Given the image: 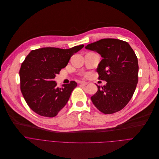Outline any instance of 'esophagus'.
<instances>
[{"label":"esophagus","mask_w":159,"mask_h":159,"mask_svg":"<svg viewBox=\"0 0 159 159\" xmlns=\"http://www.w3.org/2000/svg\"><path fill=\"white\" fill-rule=\"evenodd\" d=\"M80 85L82 86H86L87 85V83L85 81H80Z\"/></svg>","instance_id":"34e87169"}]
</instances>
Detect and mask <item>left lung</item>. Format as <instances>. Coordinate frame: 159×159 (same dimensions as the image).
Returning <instances> with one entry per match:
<instances>
[{
    "label": "left lung",
    "instance_id": "8db88e82",
    "mask_svg": "<svg viewBox=\"0 0 159 159\" xmlns=\"http://www.w3.org/2000/svg\"><path fill=\"white\" fill-rule=\"evenodd\" d=\"M102 58L97 72L99 80L107 81L91 97L93 104L102 113L111 114L122 110L132 99L138 83V60L126 42L104 39L85 46Z\"/></svg>",
    "mask_w": 159,
    "mask_h": 159
}]
</instances>
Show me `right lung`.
<instances>
[{"label": "right lung", "instance_id": "right-lung-1", "mask_svg": "<svg viewBox=\"0 0 159 159\" xmlns=\"http://www.w3.org/2000/svg\"><path fill=\"white\" fill-rule=\"evenodd\" d=\"M83 47L80 45L68 49L43 48L33 50L27 56L19 71L20 90L35 113L53 117L67 104L76 82L71 81L59 88L54 79L67 66L72 56Z\"/></svg>", "mask_w": 159, "mask_h": 159}]
</instances>
